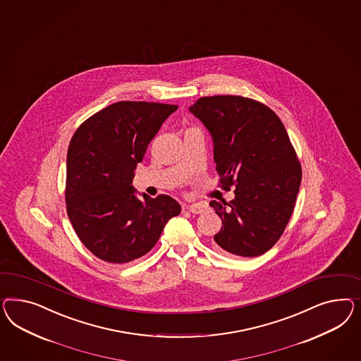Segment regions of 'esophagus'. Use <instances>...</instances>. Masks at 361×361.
<instances>
[{"label": "esophagus", "instance_id": "34e87169", "mask_svg": "<svg viewBox=\"0 0 361 361\" xmlns=\"http://www.w3.org/2000/svg\"><path fill=\"white\" fill-rule=\"evenodd\" d=\"M208 204L206 203H194V204H190V206H187V209L190 211V212H192V214H195V215H202V214H204L208 211Z\"/></svg>", "mask_w": 361, "mask_h": 361}]
</instances>
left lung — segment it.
Instances as JSON below:
<instances>
[{
  "label": "left lung",
  "instance_id": "left-lung-1",
  "mask_svg": "<svg viewBox=\"0 0 361 361\" xmlns=\"http://www.w3.org/2000/svg\"><path fill=\"white\" fill-rule=\"evenodd\" d=\"M188 111L212 137L214 161L229 203L209 202L223 221L214 236L221 250L256 257L273 247L288 226L302 169L279 116L241 96L202 97Z\"/></svg>",
  "mask_w": 361,
  "mask_h": 361
}]
</instances>
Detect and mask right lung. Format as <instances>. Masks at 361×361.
I'll return each instance as SVG.
<instances>
[{
	"label": "right lung",
	"mask_w": 361,
	"mask_h": 361,
	"mask_svg": "<svg viewBox=\"0 0 361 361\" xmlns=\"http://www.w3.org/2000/svg\"><path fill=\"white\" fill-rule=\"evenodd\" d=\"M178 106L118 102L84 121L67 152L66 203L76 235L96 257L125 264L154 247L180 214L169 195L140 199L132 182L147 145Z\"/></svg>",
	"instance_id": "obj_1"
}]
</instances>
